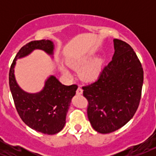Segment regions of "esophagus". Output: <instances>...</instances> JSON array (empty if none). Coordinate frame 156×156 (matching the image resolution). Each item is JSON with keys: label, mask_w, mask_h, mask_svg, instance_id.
<instances>
[{"label": "esophagus", "mask_w": 156, "mask_h": 156, "mask_svg": "<svg viewBox=\"0 0 156 156\" xmlns=\"http://www.w3.org/2000/svg\"><path fill=\"white\" fill-rule=\"evenodd\" d=\"M83 94L82 88H80V87H78V88H77V90H76V94L80 95V94Z\"/></svg>", "instance_id": "1"}]
</instances>
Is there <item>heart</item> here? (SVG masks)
Here are the masks:
<instances>
[{"mask_svg": "<svg viewBox=\"0 0 156 156\" xmlns=\"http://www.w3.org/2000/svg\"><path fill=\"white\" fill-rule=\"evenodd\" d=\"M70 67L73 69L80 72V76L84 80L92 82L97 80L102 70L103 60L96 58L93 60L92 55L83 56L79 59L73 61L69 64ZM62 73L66 77H71V73L65 67H62Z\"/></svg>", "mask_w": 156, "mask_h": 156, "instance_id": "heart-1", "label": "heart"}]
</instances>
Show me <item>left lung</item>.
Here are the masks:
<instances>
[{"label":"left lung","instance_id":"obj_1","mask_svg":"<svg viewBox=\"0 0 156 156\" xmlns=\"http://www.w3.org/2000/svg\"><path fill=\"white\" fill-rule=\"evenodd\" d=\"M112 61L98 79L83 87L87 99V117L101 133L119 129L133 118L140 103L144 72L137 55L127 43L114 39Z\"/></svg>","mask_w":156,"mask_h":156}]
</instances>
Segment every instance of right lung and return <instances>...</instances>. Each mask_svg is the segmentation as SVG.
Returning <instances> with one entry per match:
<instances>
[{
    "mask_svg": "<svg viewBox=\"0 0 156 156\" xmlns=\"http://www.w3.org/2000/svg\"><path fill=\"white\" fill-rule=\"evenodd\" d=\"M54 48V43L50 40L28 43L18 52L9 71L10 90L20 118L31 129L49 135L58 133L64 127L71 100L78 87L63 85L55 76H50L41 91L28 93L17 83L15 66L17 59L29 55L36 49L53 57Z\"/></svg>",
    "mask_w": 156,
    "mask_h": 156,
    "instance_id": "add662e5",
    "label": "right lung"
}]
</instances>
